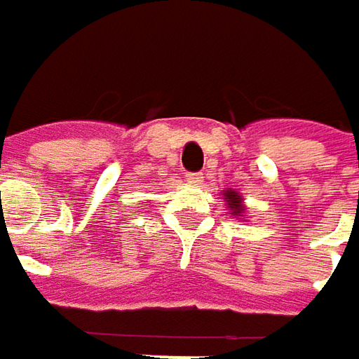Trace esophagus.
<instances>
[{
	"label": "esophagus",
	"instance_id": "esophagus-1",
	"mask_svg": "<svg viewBox=\"0 0 359 359\" xmlns=\"http://www.w3.org/2000/svg\"><path fill=\"white\" fill-rule=\"evenodd\" d=\"M187 182L199 187V184H203V175H201V172H189V175H187Z\"/></svg>",
	"mask_w": 359,
	"mask_h": 359
}]
</instances>
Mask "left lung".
I'll use <instances>...</instances> for the list:
<instances>
[{"label":"left lung","instance_id":"left-lung-1","mask_svg":"<svg viewBox=\"0 0 359 359\" xmlns=\"http://www.w3.org/2000/svg\"><path fill=\"white\" fill-rule=\"evenodd\" d=\"M222 199L226 201V208L233 214V218H237V220H243L245 218L248 208H245V201H243V195L241 193H237L235 189H224L222 191Z\"/></svg>","mask_w":359,"mask_h":359}]
</instances>
